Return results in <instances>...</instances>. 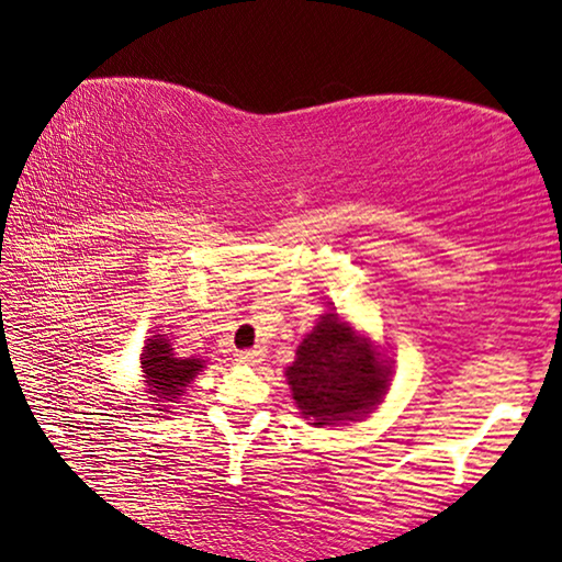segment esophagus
I'll return each mask as SVG.
<instances>
[{
  "label": "esophagus",
  "mask_w": 562,
  "mask_h": 562,
  "mask_svg": "<svg viewBox=\"0 0 562 562\" xmlns=\"http://www.w3.org/2000/svg\"><path fill=\"white\" fill-rule=\"evenodd\" d=\"M235 358L240 360V363H248V366H256L260 360L266 358V350L263 348H250V350H237Z\"/></svg>",
  "instance_id": "obj_1"
}]
</instances>
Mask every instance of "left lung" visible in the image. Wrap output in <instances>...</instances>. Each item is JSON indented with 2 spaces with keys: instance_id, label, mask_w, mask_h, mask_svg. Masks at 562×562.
Wrapping results in <instances>:
<instances>
[{
  "instance_id": "left-lung-1",
  "label": "left lung",
  "mask_w": 562,
  "mask_h": 562,
  "mask_svg": "<svg viewBox=\"0 0 562 562\" xmlns=\"http://www.w3.org/2000/svg\"><path fill=\"white\" fill-rule=\"evenodd\" d=\"M286 379L304 417L322 427L373 409L386 391L389 368L375 360L371 345L352 335L335 312H327L299 345Z\"/></svg>"
}]
</instances>
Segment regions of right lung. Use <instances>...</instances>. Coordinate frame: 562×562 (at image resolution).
<instances>
[{
  "mask_svg": "<svg viewBox=\"0 0 562 562\" xmlns=\"http://www.w3.org/2000/svg\"><path fill=\"white\" fill-rule=\"evenodd\" d=\"M140 363H143L145 379H148L150 394L158 396L156 402H160V398H166V402H176V398L183 394V389L194 381V375L204 368V363L199 358H176L171 342H168L164 335L150 337L143 350Z\"/></svg>",
  "mask_w": 562,
  "mask_h": 562,
  "instance_id": "add662e5",
  "label": "right lung"
}]
</instances>
